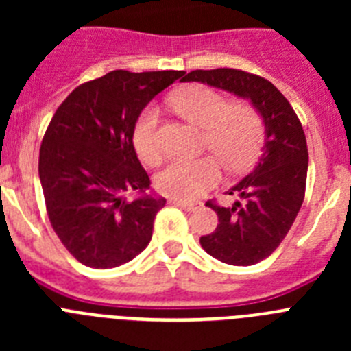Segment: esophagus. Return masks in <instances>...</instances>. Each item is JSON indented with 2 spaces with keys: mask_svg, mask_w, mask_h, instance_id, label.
<instances>
[{
  "mask_svg": "<svg viewBox=\"0 0 351 351\" xmlns=\"http://www.w3.org/2000/svg\"><path fill=\"white\" fill-rule=\"evenodd\" d=\"M170 202L176 204V206H179V207H182V209H184V210H197V209H200V204H198V202H191V200H178V198H172Z\"/></svg>",
  "mask_w": 351,
  "mask_h": 351,
  "instance_id": "34e87169",
  "label": "esophagus"
}]
</instances>
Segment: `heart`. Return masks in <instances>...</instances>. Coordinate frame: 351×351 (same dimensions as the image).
<instances>
[{
	"label": "heart",
	"instance_id": "obj_1",
	"mask_svg": "<svg viewBox=\"0 0 351 351\" xmlns=\"http://www.w3.org/2000/svg\"><path fill=\"white\" fill-rule=\"evenodd\" d=\"M173 107L198 128H204V149L213 154L200 158H173L156 173V188L181 200L198 198L221 179V163L230 172H246L258 161L265 142V125L260 112L247 101L228 104L219 91L207 86H191L172 98ZM158 110H142L133 126V147L147 165L163 154Z\"/></svg>",
	"mask_w": 351,
	"mask_h": 351
}]
</instances>
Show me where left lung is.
I'll use <instances>...</instances> for the list:
<instances>
[{
  "instance_id": "left-lung-1",
  "label": "left lung",
  "mask_w": 351,
  "mask_h": 351,
  "mask_svg": "<svg viewBox=\"0 0 351 351\" xmlns=\"http://www.w3.org/2000/svg\"><path fill=\"white\" fill-rule=\"evenodd\" d=\"M181 80L206 82L250 98L262 114L265 147L255 170L228 193L243 202L221 207L206 204L218 214V226L200 237L204 250L230 265H253L267 258L287 237L304 202L308 178V144L290 101L263 77L235 68L193 70Z\"/></svg>"
}]
</instances>
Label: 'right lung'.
<instances>
[{
	"instance_id": "obj_1",
	"label": "right lung",
	"mask_w": 351,
	"mask_h": 351,
	"mask_svg": "<svg viewBox=\"0 0 351 351\" xmlns=\"http://www.w3.org/2000/svg\"><path fill=\"white\" fill-rule=\"evenodd\" d=\"M184 71L114 70L64 98L40 145L38 173L49 221L80 263L112 269L142 253L165 198L145 195L151 181L133 147L142 108ZM142 193L130 201L126 193Z\"/></svg>"
}]
</instances>
